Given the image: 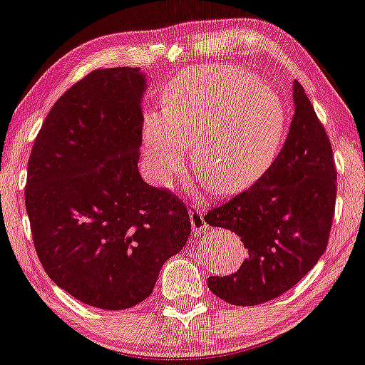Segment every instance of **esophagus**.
<instances>
[{"instance_id": "esophagus-1", "label": "esophagus", "mask_w": 365, "mask_h": 365, "mask_svg": "<svg viewBox=\"0 0 365 365\" xmlns=\"http://www.w3.org/2000/svg\"><path fill=\"white\" fill-rule=\"evenodd\" d=\"M189 216H190L192 229L197 230V232H206V229H208V224H206L205 217H203V212L200 210H198V208L190 210Z\"/></svg>"}]
</instances>
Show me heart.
Instances as JSON below:
<instances>
[{
	"mask_svg": "<svg viewBox=\"0 0 365 365\" xmlns=\"http://www.w3.org/2000/svg\"><path fill=\"white\" fill-rule=\"evenodd\" d=\"M286 113L279 97L243 68L216 66L178 76L165 88L162 113L144 120V153L154 180L167 185L192 149L194 173L208 190L233 195L272 167Z\"/></svg>",
	"mask_w": 365,
	"mask_h": 365,
	"instance_id": "heart-1",
	"label": "heart"
}]
</instances>
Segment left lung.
<instances>
[{"label":"left lung","instance_id":"left-lung-1","mask_svg":"<svg viewBox=\"0 0 365 365\" xmlns=\"http://www.w3.org/2000/svg\"><path fill=\"white\" fill-rule=\"evenodd\" d=\"M295 113L283 149L250 189L208 210L206 224L242 238L247 259L208 287L232 305L251 307L289 291L324 254L331 235L336 168L326 128L294 81Z\"/></svg>","mask_w":365,"mask_h":365}]
</instances>
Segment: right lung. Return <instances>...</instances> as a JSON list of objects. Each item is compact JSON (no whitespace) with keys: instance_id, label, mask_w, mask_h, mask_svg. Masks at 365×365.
<instances>
[{"instance_id":"add662e5","label":"right lung","mask_w":365,"mask_h":365,"mask_svg":"<svg viewBox=\"0 0 365 365\" xmlns=\"http://www.w3.org/2000/svg\"><path fill=\"white\" fill-rule=\"evenodd\" d=\"M138 68H103L55 101L34 140L25 208L41 265L74 299L125 310L153 294L190 233L185 205L138 171Z\"/></svg>"}]
</instances>
